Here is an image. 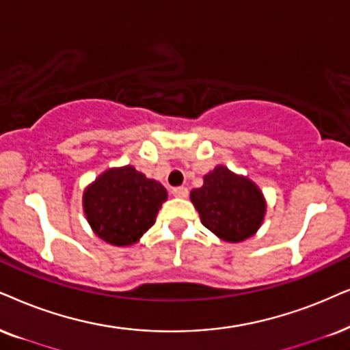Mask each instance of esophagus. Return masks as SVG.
<instances>
[{
    "label": "esophagus",
    "instance_id": "obj_1",
    "mask_svg": "<svg viewBox=\"0 0 350 350\" xmlns=\"http://www.w3.org/2000/svg\"><path fill=\"white\" fill-rule=\"evenodd\" d=\"M172 196L179 197V198H185L189 196V189L187 187H174L172 189Z\"/></svg>",
    "mask_w": 350,
    "mask_h": 350
}]
</instances>
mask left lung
<instances>
[{"instance_id": "obj_1", "label": "left lung", "mask_w": 350, "mask_h": 350, "mask_svg": "<svg viewBox=\"0 0 350 350\" xmlns=\"http://www.w3.org/2000/svg\"><path fill=\"white\" fill-rule=\"evenodd\" d=\"M190 200L203 226L228 242H241L254 236L267 208L262 192L252 180L236 176L224 166L208 172L202 187L190 192Z\"/></svg>"}]
</instances>
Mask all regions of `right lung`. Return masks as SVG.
Masks as SVG:
<instances>
[{"label": "right lung", "instance_id": "obj_1", "mask_svg": "<svg viewBox=\"0 0 350 350\" xmlns=\"http://www.w3.org/2000/svg\"><path fill=\"white\" fill-rule=\"evenodd\" d=\"M167 193L132 166L103 172L83 193V210L96 236L113 245H132L154 224Z\"/></svg>", "mask_w": 350, "mask_h": 350}]
</instances>
